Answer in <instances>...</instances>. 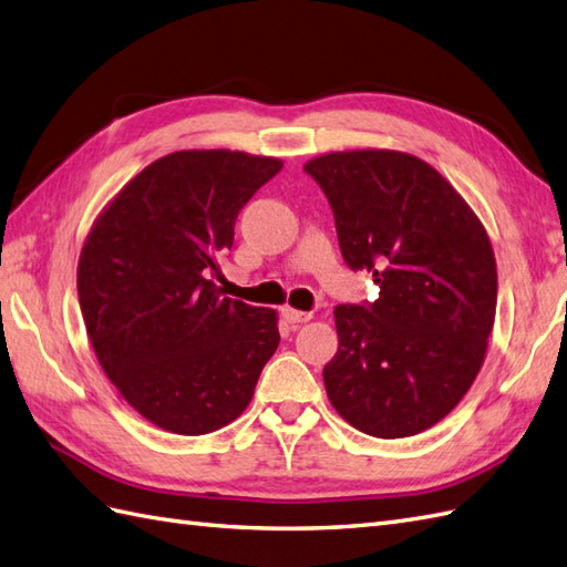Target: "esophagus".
Instances as JSON below:
<instances>
[{"mask_svg":"<svg viewBox=\"0 0 567 567\" xmlns=\"http://www.w3.org/2000/svg\"><path fill=\"white\" fill-rule=\"evenodd\" d=\"M311 316H313L311 311H297V309H292V307H285V309H282V318H285V321H287L289 326L307 323Z\"/></svg>","mask_w":567,"mask_h":567,"instance_id":"1","label":"esophagus"}]
</instances>
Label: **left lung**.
<instances>
[{
  "mask_svg": "<svg viewBox=\"0 0 567 567\" xmlns=\"http://www.w3.org/2000/svg\"><path fill=\"white\" fill-rule=\"evenodd\" d=\"M344 264L379 299L336 307L328 398L354 429L408 439L439 424L474 383L496 316V258L472 208L424 159L350 151L311 159Z\"/></svg>",
  "mask_w": 567,
  "mask_h": 567,
  "instance_id": "obj_1",
  "label": "left lung"
}]
</instances>
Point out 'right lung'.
Instances as JSON below:
<instances>
[{
  "label": "right lung",
  "mask_w": 567,
  "mask_h": 567,
  "mask_svg": "<svg viewBox=\"0 0 567 567\" xmlns=\"http://www.w3.org/2000/svg\"><path fill=\"white\" fill-rule=\"evenodd\" d=\"M282 169L275 157L179 151L155 159L97 217L79 301L100 367L151 424L203 435L254 398L280 344L272 309L223 297L213 275L239 210Z\"/></svg>",
  "instance_id": "obj_1"
}]
</instances>
